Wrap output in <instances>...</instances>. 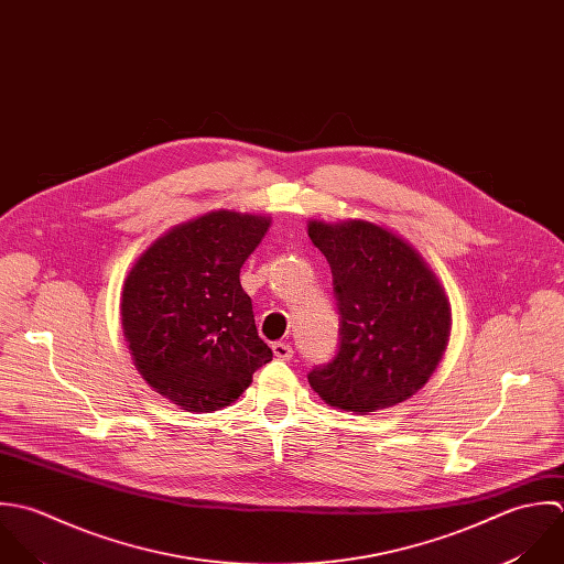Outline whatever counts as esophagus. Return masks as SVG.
<instances>
[{
  "label": "esophagus",
  "instance_id": "obj_1",
  "mask_svg": "<svg viewBox=\"0 0 564 564\" xmlns=\"http://www.w3.org/2000/svg\"><path fill=\"white\" fill-rule=\"evenodd\" d=\"M271 350H273V355H275L280 361H289V359L293 357V346H289V344H284V341L273 344Z\"/></svg>",
  "mask_w": 564,
  "mask_h": 564
}]
</instances>
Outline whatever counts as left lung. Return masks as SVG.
<instances>
[{
	"label": "left lung",
	"mask_w": 564,
	"mask_h": 564,
	"mask_svg": "<svg viewBox=\"0 0 564 564\" xmlns=\"http://www.w3.org/2000/svg\"><path fill=\"white\" fill-rule=\"evenodd\" d=\"M333 269L339 352L308 375L319 398L368 415L417 393L451 337V302L440 278L400 234L366 218L308 220Z\"/></svg>",
	"instance_id": "obj_1"
}]
</instances>
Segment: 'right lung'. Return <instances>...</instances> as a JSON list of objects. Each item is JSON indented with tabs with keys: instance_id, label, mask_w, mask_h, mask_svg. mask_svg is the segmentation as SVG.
Instances as JSON below:
<instances>
[{
	"instance_id": "1",
	"label": "right lung",
	"mask_w": 564,
	"mask_h": 564,
	"mask_svg": "<svg viewBox=\"0 0 564 564\" xmlns=\"http://www.w3.org/2000/svg\"><path fill=\"white\" fill-rule=\"evenodd\" d=\"M271 216L212 209L160 236L131 267L120 300L138 372L194 413L229 406L273 357L258 337L240 267Z\"/></svg>"
}]
</instances>
